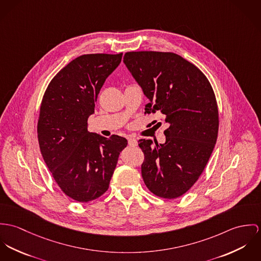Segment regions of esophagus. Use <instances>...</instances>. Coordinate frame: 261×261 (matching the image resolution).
<instances>
[{
    "instance_id": "1",
    "label": "esophagus",
    "mask_w": 261,
    "mask_h": 261,
    "mask_svg": "<svg viewBox=\"0 0 261 261\" xmlns=\"http://www.w3.org/2000/svg\"><path fill=\"white\" fill-rule=\"evenodd\" d=\"M128 144L130 147H136L137 146V140L135 138H128Z\"/></svg>"
}]
</instances>
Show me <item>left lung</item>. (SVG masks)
<instances>
[{
    "label": "left lung",
    "instance_id": "1",
    "mask_svg": "<svg viewBox=\"0 0 261 261\" xmlns=\"http://www.w3.org/2000/svg\"><path fill=\"white\" fill-rule=\"evenodd\" d=\"M124 64L149 100L145 113H158L168 126L165 143L138 141L145 185L159 197L177 198L198 180L216 143L213 89L195 65L170 52H128Z\"/></svg>",
    "mask_w": 261,
    "mask_h": 261
}]
</instances>
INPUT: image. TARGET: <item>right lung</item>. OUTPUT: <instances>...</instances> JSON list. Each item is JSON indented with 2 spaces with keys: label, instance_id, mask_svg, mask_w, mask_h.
Here are the masks:
<instances>
[{
  "label": "right lung",
  "instance_id": "obj_1",
  "mask_svg": "<svg viewBox=\"0 0 261 261\" xmlns=\"http://www.w3.org/2000/svg\"><path fill=\"white\" fill-rule=\"evenodd\" d=\"M122 53L88 54L71 61L52 79L40 107L38 140L61 190L78 202L104 194L116 168L124 137L87 130L100 89L121 63Z\"/></svg>",
  "mask_w": 261,
  "mask_h": 261
}]
</instances>
